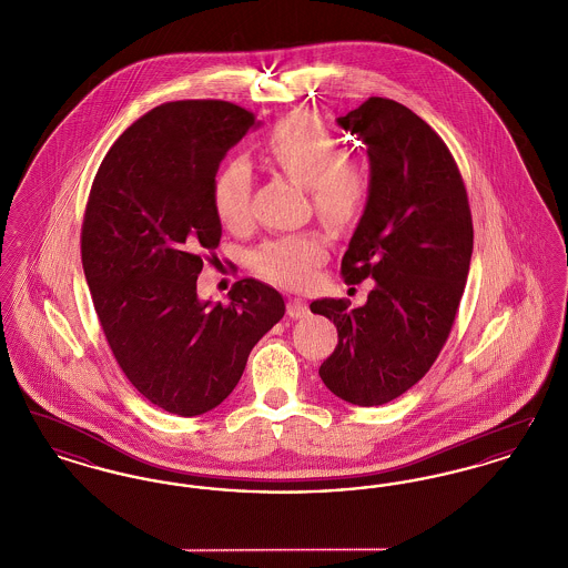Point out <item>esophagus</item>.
Masks as SVG:
<instances>
[{"mask_svg":"<svg viewBox=\"0 0 568 568\" xmlns=\"http://www.w3.org/2000/svg\"><path fill=\"white\" fill-rule=\"evenodd\" d=\"M287 315H290L292 320H300V317H306V315H308V304H306L304 300H300V297H294V300H290V302H287Z\"/></svg>","mask_w":568,"mask_h":568,"instance_id":"esophagus-1","label":"esophagus"}]
</instances>
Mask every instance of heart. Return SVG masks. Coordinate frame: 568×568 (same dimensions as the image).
I'll use <instances>...</instances> for the list:
<instances>
[{"label": "heart", "mask_w": 568, "mask_h": 568, "mask_svg": "<svg viewBox=\"0 0 568 568\" xmlns=\"http://www.w3.org/2000/svg\"><path fill=\"white\" fill-rule=\"evenodd\" d=\"M260 160L308 191L313 209L329 223H347L362 209L368 179L362 163L343 153L338 138L311 114L281 119L257 149ZM213 211L223 227L243 230L251 216V172L227 162L213 181ZM327 244L317 232L272 239L253 253V268L285 287H302L324 262Z\"/></svg>", "instance_id": "obj_1"}]
</instances>
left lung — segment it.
<instances>
[{
  "instance_id": "left-lung-1",
  "label": "left lung",
  "mask_w": 568,
  "mask_h": 568,
  "mask_svg": "<svg viewBox=\"0 0 568 568\" xmlns=\"http://www.w3.org/2000/svg\"><path fill=\"white\" fill-rule=\"evenodd\" d=\"M336 123L364 142L371 162L343 276L375 287L362 306L311 304L338 329L320 377L345 403L378 406L410 389L443 349L470 268L473 219L449 149L413 110L371 98Z\"/></svg>"
}]
</instances>
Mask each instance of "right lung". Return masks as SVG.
<instances>
[{"instance_id":"1","label":"right lung","mask_w":568,"mask_h":568,"mask_svg":"<svg viewBox=\"0 0 568 568\" xmlns=\"http://www.w3.org/2000/svg\"><path fill=\"white\" fill-rule=\"evenodd\" d=\"M230 102H168L112 144L82 223V268L125 377L155 406L195 417L221 405L248 353L285 315L283 296L239 281L230 304L197 296L202 253L221 241L213 181L248 130Z\"/></svg>"}]
</instances>
